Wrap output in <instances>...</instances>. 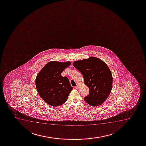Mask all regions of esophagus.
I'll return each mask as SVG.
<instances>
[{
    "mask_svg": "<svg viewBox=\"0 0 146 146\" xmlns=\"http://www.w3.org/2000/svg\"><path fill=\"white\" fill-rule=\"evenodd\" d=\"M79 86H78V85H77V86H75V89H78V88H79Z\"/></svg>",
    "mask_w": 146,
    "mask_h": 146,
    "instance_id": "obj_1",
    "label": "esophagus"
}]
</instances>
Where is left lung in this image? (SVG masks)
<instances>
[{
	"mask_svg": "<svg viewBox=\"0 0 146 146\" xmlns=\"http://www.w3.org/2000/svg\"><path fill=\"white\" fill-rule=\"evenodd\" d=\"M76 68L81 72L84 84L89 88V95L85 101L92 106L102 105L108 98L112 86V76L105 62L94 57L73 62Z\"/></svg>",
	"mask_w": 146,
	"mask_h": 146,
	"instance_id": "1",
	"label": "left lung"
}]
</instances>
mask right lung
I'll return each instance as SVG.
<instances>
[{
    "label": "right lung",
    "instance_id": "1",
    "mask_svg": "<svg viewBox=\"0 0 146 146\" xmlns=\"http://www.w3.org/2000/svg\"><path fill=\"white\" fill-rule=\"evenodd\" d=\"M71 64L70 62L51 61L45 64L36 76V90L48 105L59 106L67 101L73 88L68 79L62 77L61 74Z\"/></svg>",
    "mask_w": 146,
    "mask_h": 146
}]
</instances>
